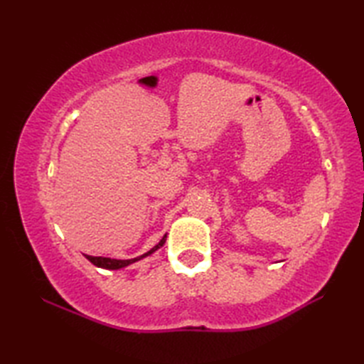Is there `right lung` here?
<instances>
[{
	"instance_id": "obj_1",
	"label": "right lung",
	"mask_w": 364,
	"mask_h": 364,
	"mask_svg": "<svg viewBox=\"0 0 364 364\" xmlns=\"http://www.w3.org/2000/svg\"><path fill=\"white\" fill-rule=\"evenodd\" d=\"M98 266H102L105 269H111V270H115V269H120L122 267L119 262H100Z\"/></svg>"
}]
</instances>
